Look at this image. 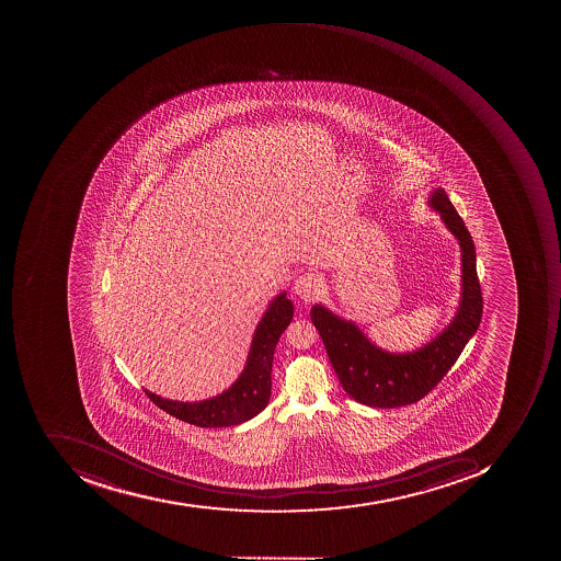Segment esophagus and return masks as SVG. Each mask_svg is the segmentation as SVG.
Instances as JSON below:
<instances>
[{"label": "esophagus", "mask_w": 561, "mask_h": 561, "mask_svg": "<svg viewBox=\"0 0 561 561\" xmlns=\"http://www.w3.org/2000/svg\"><path fill=\"white\" fill-rule=\"evenodd\" d=\"M320 291H322V278L320 276L307 273V275L298 276L295 279L294 294L300 300L307 301V304L316 301L319 298Z\"/></svg>", "instance_id": "34e87169"}]
</instances>
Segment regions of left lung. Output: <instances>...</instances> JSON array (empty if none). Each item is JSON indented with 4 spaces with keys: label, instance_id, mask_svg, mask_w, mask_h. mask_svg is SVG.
Returning <instances> with one entry per match:
<instances>
[{
    "label": "left lung",
    "instance_id": "1",
    "mask_svg": "<svg viewBox=\"0 0 561 561\" xmlns=\"http://www.w3.org/2000/svg\"><path fill=\"white\" fill-rule=\"evenodd\" d=\"M428 206L457 238L461 254V291L454 319L422 347L389 352L367 339L352 320L317 304L311 322L319 330L333 370L344 391L370 408H398L422 400L451 369L482 319V291L477 278L476 245L444 188L430 192Z\"/></svg>",
    "mask_w": 561,
    "mask_h": 561
}]
</instances>
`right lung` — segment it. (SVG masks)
<instances>
[{
    "label": "right lung",
    "mask_w": 561,
    "mask_h": 561,
    "mask_svg": "<svg viewBox=\"0 0 561 561\" xmlns=\"http://www.w3.org/2000/svg\"><path fill=\"white\" fill-rule=\"evenodd\" d=\"M291 319H294V304L286 298V291H282L270 301L254 330L250 354L239 378L232 382L231 388L214 396L210 400L183 403V401L161 398L148 389H145V392L160 410L191 425L201 426V428L241 425L260 414L270 403L273 355L282 333L285 332Z\"/></svg>",
    "instance_id": "obj_1"
}]
</instances>
